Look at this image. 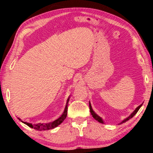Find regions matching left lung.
<instances>
[{
    "label": "left lung",
    "instance_id": "obj_1",
    "mask_svg": "<svg viewBox=\"0 0 153 153\" xmlns=\"http://www.w3.org/2000/svg\"><path fill=\"white\" fill-rule=\"evenodd\" d=\"M141 106H142V104H141V105H140V106H139L137 107V108L136 109H135V110L134 111L132 112V114H131L130 116H129V117H127V119H124V120L123 121V122H122V123H121V124H122V123H124L125 122H127V121L129 120V119H130L131 118H132V117H134V116L135 114H136L137 112L138 111L139 109H140V107H141ZM89 108H90V111H91V115L93 116V117H94V118L95 119H96V120H97L98 122H100V123H103V120H102V119H101V117H99V116H98L97 114H96L95 113V112L94 111H93V109H92V107H91V103H89Z\"/></svg>",
    "mask_w": 153,
    "mask_h": 153
}]
</instances>
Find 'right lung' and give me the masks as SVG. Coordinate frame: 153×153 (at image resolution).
Masks as SVG:
<instances>
[{
  "label": "right lung",
  "instance_id": "right-lung-1",
  "mask_svg": "<svg viewBox=\"0 0 153 153\" xmlns=\"http://www.w3.org/2000/svg\"><path fill=\"white\" fill-rule=\"evenodd\" d=\"M69 102V98H68V101H67V103H66V106L65 108L64 112L60 117H59L58 119L54 120V122H50V123H47V124H29V123L27 122H24V124H26L27 126H29V127L33 128V129H36V130L39 131H42V130H49V129H54V128L57 127V126L59 125V124L62 123L63 121L65 120L67 117V114H68V103Z\"/></svg>",
  "mask_w": 153,
  "mask_h": 153
}]
</instances>
